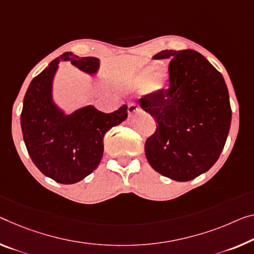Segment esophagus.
<instances>
[{
  "mask_svg": "<svg viewBox=\"0 0 254 254\" xmlns=\"http://www.w3.org/2000/svg\"><path fill=\"white\" fill-rule=\"evenodd\" d=\"M137 111H139V107L136 103H130L128 105V115L129 116H132Z\"/></svg>",
  "mask_w": 254,
  "mask_h": 254,
  "instance_id": "1",
  "label": "esophagus"
}]
</instances>
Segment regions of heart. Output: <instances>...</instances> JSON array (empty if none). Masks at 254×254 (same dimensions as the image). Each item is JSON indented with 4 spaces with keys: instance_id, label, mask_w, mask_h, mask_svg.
Segmentation results:
<instances>
[{
    "instance_id": "obj_1",
    "label": "heart",
    "mask_w": 254,
    "mask_h": 254,
    "mask_svg": "<svg viewBox=\"0 0 254 254\" xmlns=\"http://www.w3.org/2000/svg\"><path fill=\"white\" fill-rule=\"evenodd\" d=\"M153 69L154 67H147L145 69L140 70L138 73H136V75L131 78L130 80V85L132 87H138V86H142L144 83H146V80H148V83H146V88L147 91L150 92H154V91H158L161 87H163V85H165V79H166V76H167V71L165 69H160L158 70L157 72L153 73L150 77L151 73L153 72ZM150 78H149L148 77Z\"/></svg>"
}]
</instances>
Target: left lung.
Instances as JSON below:
<instances>
[{
    "instance_id": "obj_1",
    "label": "left lung",
    "mask_w": 254,
    "mask_h": 254,
    "mask_svg": "<svg viewBox=\"0 0 254 254\" xmlns=\"http://www.w3.org/2000/svg\"><path fill=\"white\" fill-rule=\"evenodd\" d=\"M169 86L139 99L157 129L145 142L147 161L162 176L187 182L219 158L232 122L228 89L221 73L194 50H165Z\"/></svg>"
}]
</instances>
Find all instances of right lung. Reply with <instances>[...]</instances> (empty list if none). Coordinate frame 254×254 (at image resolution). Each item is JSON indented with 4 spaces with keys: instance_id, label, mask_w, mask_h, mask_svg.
<instances>
[{
    "instance_id": "right-lung-1",
    "label": "right lung",
    "mask_w": 254,
    "mask_h": 254,
    "mask_svg": "<svg viewBox=\"0 0 254 254\" xmlns=\"http://www.w3.org/2000/svg\"><path fill=\"white\" fill-rule=\"evenodd\" d=\"M60 61H70L88 73L99 69L96 58L64 52L34 78L27 89L20 117L27 151L45 176L60 184L84 179L100 165L103 138L109 129L127 119L126 104L111 114L88 105L65 116L52 101V80Z\"/></svg>"
}]
</instances>
